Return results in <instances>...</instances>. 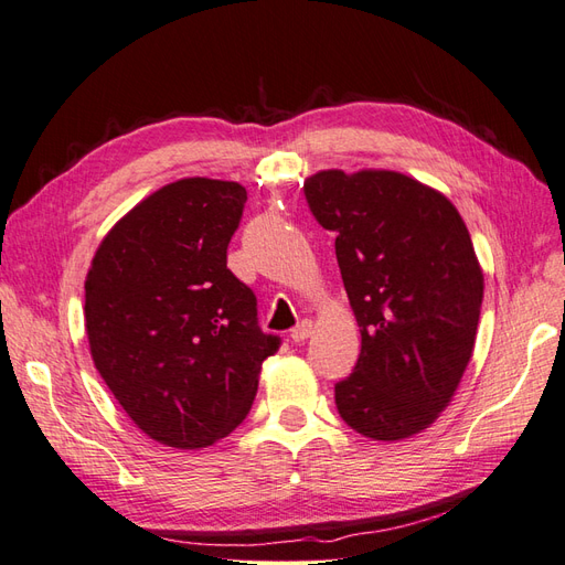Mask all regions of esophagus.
Returning <instances> with one entry per match:
<instances>
[{"label": "esophagus", "mask_w": 565, "mask_h": 565, "mask_svg": "<svg viewBox=\"0 0 565 565\" xmlns=\"http://www.w3.org/2000/svg\"><path fill=\"white\" fill-rule=\"evenodd\" d=\"M311 334H313V322L311 320H301L289 337H292V341H297V344H301V341H306Z\"/></svg>", "instance_id": "1"}]
</instances>
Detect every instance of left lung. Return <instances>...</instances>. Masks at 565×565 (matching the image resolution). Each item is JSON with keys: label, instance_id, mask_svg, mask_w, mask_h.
Returning <instances> with one entry per match:
<instances>
[{"label": "left lung", "instance_id": "left-lung-1", "mask_svg": "<svg viewBox=\"0 0 565 565\" xmlns=\"http://www.w3.org/2000/svg\"><path fill=\"white\" fill-rule=\"evenodd\" d=\"M361 328L341 419L372 440H403L440 417L473 355L483 268L455 204L393 169H320L303 181Z\"/></svg>", "mask_w": 565, "mask_h": 565}]
</instances>
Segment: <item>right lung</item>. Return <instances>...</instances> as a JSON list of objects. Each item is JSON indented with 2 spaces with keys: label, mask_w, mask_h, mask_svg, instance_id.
Masks as SVG:
<instances>
[{
  "label": "right lung",
  "mask_w": 565,
  "mask_h": 565,
  "mask_svg": "<svg viewBox=\"0 0 565 565\" xmlns=\"http://www.w3.org/2000/svg\"><path fill=\"white\" fill-rule=\"evenodd\" d=\"M245 200L237 181L167 183L106 233L84 280L94 365L127 417L167 448L226 438L280 344L226 268Z\"/></svg>",
  "instance_id": "1"
}]
</instances>
